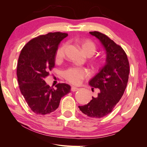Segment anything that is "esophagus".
<instances>
[{"label":"esophagus","mask_w":147,"mask_h":147,"mask_svg":"<svg viewBox=\"0 0 147 147\" xmlns=\"http://www.w3.org/2000/svg\"><path fill=\"white\" fill-rule=\"evenodd\" d=\"M79 90V88L76 87V86H71V90L72 92H76V91H78Z\"/></svg>","instance_id":"34e87169"}]
</instances>
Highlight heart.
Instances as JSON below:
<instances>
[{"label": "heart", "instance_id": "b5f03b06", "mask_svg": "<svg viewBox=\"0 0 147 147\" xmlns=\"http://www.w3.org/2000/svg\"><path fill=\"white\" fill-rule=\"evenodd\" d=\"M81 45L84 54L87 57H91L95 53L96 46L94 43L88 39H81L78 40ZM66 44H62L58 48L55 53V59L57 61H61L64 57ZM93 64L98 66V61H94ZM90 73L88 69L78 66H71L63 71V77L68 83L72 85H78L81 84L84 79L89 76Z\"/></svg>", "mask_w": 147, "mask_h": 147}]
</instances>
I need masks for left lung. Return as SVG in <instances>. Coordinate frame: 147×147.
<instances>
[{"instance_id":"left-lung-1","label":"left lung","mask_w":147,"mask_h":147,"mask_svg":"<svg viewBox=\"0 0 147 147\" xmlns=\"http://www.w3.org/2000/svg\"><path fill=\"white\" fill-rule=\"evenodd\" d=\"M90 34L97 38L104 47L106 64L88 82L93 89L99 88L100 93L87 104L79 108L88 117L100 119L112 112L123 96L128 81L129 64L124 49L113 40L98 31Z\"/></svg>"}]
</instances>
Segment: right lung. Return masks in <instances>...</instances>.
I'll return each mask as SVG.
<instances>
[{
    "instance_id": "obj_1",
    "label": "right lung",
    "mask_w": 147,
    "mask_h": 147,
    "mask_svg": "<svg viewBox=\"0 0 147 147\" xmlns=\"http://www.w3.org/2000/svg\"><path fill=\"white\" fill-rule=\"evenodd\" d=\"M67 36L61 32L38 36L30 40L19 55L17 67L19 89L30 109L38 115L55 111L61 98L70 92L68 84L58 83L54 88L44 81L55 66L59 43Z\"/></svg>"
}]
</instances>
